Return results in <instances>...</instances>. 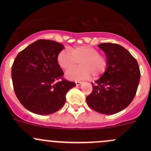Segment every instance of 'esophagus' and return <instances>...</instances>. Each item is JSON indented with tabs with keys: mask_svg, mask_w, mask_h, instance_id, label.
<instances>
[{
	"mask_svg": "<svg viewBox=\"0 0 151 151\" xmlns=\"http://www.w3.org/2000/svg\"><path fill=\"white\" fill-rule=\"evenodd\" d=\"M76 85L77 86H79V85H80V84H81V83H82V81H76Z\"/></svg>",
	"mask_w": 151,
	"mask_h": 151,
	"instance_id": "esophagus-1",
	"label": "esophagus"
}]
</instances>
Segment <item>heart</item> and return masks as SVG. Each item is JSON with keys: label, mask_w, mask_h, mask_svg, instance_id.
<instances>
[{"label": "heart", "mask_w": 151, "mask_h": 151, "mask_svg": "<svg viewBox=\"0 0 151 151\" xmlns=\"http://www.w3.org/2000/svg\"><path fill=\"white\" fill-rule=\"evenodd\" d=\"M58 65L62 70L68 71L74 68L79 62L81 67L69 71L66 77L69 79H87L92 74L94 77L103 74L108 67V61L105 56L99 54L98 50L89 46L71 47L69 52L63 50L58 54Z\"/></svg>", "instance_id": "heart-1"}]
</instances>
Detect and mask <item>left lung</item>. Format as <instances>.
I'll return each instance as SVG.
<instances>
[{
  "label": "left lung",
  "mask_w": 151,
  "mask_h": 151,
  "mask_svg": "<svg viewBox=\"0 0 151 151\" xmlns=\"http://www.w3.org/2000/svg\"><path fill=\"white\" fill-rule=\"evenodd\" d=\"M104 52L108 67L94 83L86 98L89 106L106 115L119 113L133 101L139 84L141 72L136 60L124 47L114 43L99 45Z\"/></svg>",
  "instance_id": "left-lung-1"
}]
</instances>
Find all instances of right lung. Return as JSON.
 I'll use <instances>...</instances> for the list:
<instances>
[{
	"label": "right lung",
	"instance_id": "obj_1",
	"mask_svg": "<svg viewBox=\"0 0 151 151\" xmlns=\"http://www.w3.org/2000/svg\"><path fill=\"white\" fill-rule=\"evenodd\" d=\"M63 45L39 40L18 53L12 66L11 77L17 98L26 109L39 115L58 111L66 101V93L76 86L63 77L58 54Z\"/></svg>",
	"mask_w": 151,
	"mask_h": 151
}]
</instances>
